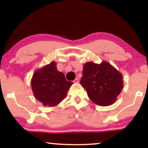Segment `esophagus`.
Listing matches in <instances>:
<instances>
[{
	"label": "esophagus",
	"instance_id": "1",
	"mask_svg": "<svg viewBox=\"0 0 148 148\" xmlns=\"http://www.w3.org/2000/svg\"><path fill=\"white\" fill-rule=\"evenodd\" d=\"M79 79L78 78H76L73 81V83H76V84H77V83H79Z\"/></svg>",
	"mask_w": 148,
	"mask_h": 148
}]
</instances>
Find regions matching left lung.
<instances>
[{"label":"left lung","instance_id":"obj_1","mask_svg":"<svg viewBox=\"0 0 148 148\" xmlns=\"http://www.w3.org/2000/svg\"><path fill=\"white\" fill-rule=\"evenodd\" d=\"M80 83L90 100L102 106L116 102L123 88L122 74L106 61L86 62Z\"/></svg>","mask_w":148,"mask_h":148}]
</instances>
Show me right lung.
Wrapping results in <instances>:
<instances>
[{
  "label": "right lung",
  "instance_id": "obj_1",
  "mask_svg": "<svg viewBox=\"0 0 148 148\" xmlns=\"http://www.w3.org/2000/svg\"><path fill=\"white\" fill-rule=\"evenodd\" d=\"M72 84L66 80L63 73L57 70L54 61L35 71L31 80L35 98L50 107L56 106L66 98Z\"/></svg>",
  "mask_w": 148,
  "mask_h": 148
}]
</instances>
